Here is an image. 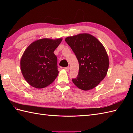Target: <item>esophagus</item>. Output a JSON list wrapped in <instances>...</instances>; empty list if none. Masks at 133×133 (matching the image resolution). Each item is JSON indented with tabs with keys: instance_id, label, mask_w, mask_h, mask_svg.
Instances as JSON below:
<instances>
[{
	"instance_id": "34e87169",
	"label": "esophagus",
	"mask_w": 133,
	"mask_h": 133,
	"mask_svg": "<svg viewBox=\"0 0 133 133\" xmlns=\"http://www.w3.org/2000/svg\"><path fill=\"white\" fill-rule=\"evenodd\" d=\"M64 69H65V70H66V71H69L70 70V67H65Z\"/></svg>"
}]
</instances>
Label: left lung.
I'll return each instance as SVG.
<instances>
[{
  "label": "left lung",
  "instance_id": "obj_1",
  "mask_svg": "<svg viewBox=\"0 0 133 133\" xmlns=\"http://www.w3.org/2000/svg\"><path fill=\"white\" fill-rule=\"evenodd\" d=\"M65 41L71 48L79 62L77 77L72 82L78 88L87 91L97 86L105 78L109 59L103 44L90 34L69 36Z\"/></svg>",
  "mask_w": 133,
  "mask_h": 133
}]
</instances>
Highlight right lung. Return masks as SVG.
I'll return each instance as SVG.
<instances>
[{
	"mask_svg": "<svg viewBox=\"0 0 133 133\" xmlns=\"http://www.w3.org/2000/svg\"><path fill=\"white\" fill-rule=\"evenodd\" d=\"M62 41V38L38 39L25 50L20 64L22 75L30 85L42 89L55 81L59 71L54 51Z\"/></svg>",
	"mask_w": 133,
	"mask_h": 133,
	"instance_id": "obj_1",
	"label": "right lung"
}]
</instances>
